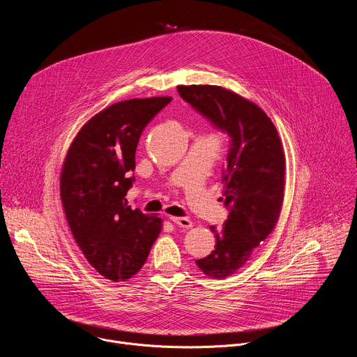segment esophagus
Masks as SVG:
<instances>
[{"instance_id":"1","label":"esophagus","mask_w":357,"mask_h":357,"mask_svg":"<svg viewBox=\"0 0 357 357\" xmlns=\"http://www.w3.org/2000/svg\"><path fill=\"white\" fill-rule=\"evenodd\" d=\"M169 220L174 222L175 225H178L179 227H185V229H190L193 226L192 220L188 218H175V216H169Z\"/></svg>"}]
</instances>
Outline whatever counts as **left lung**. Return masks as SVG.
I'll return each mask as SVG.
<instances>
[{
    "mask_svg": "<svg viewBox=\"0 0 357 357\" xmlns=\"http://www.w3.org/2000/svg\"><path fill=\"white\" fill-rule=\"evenodd\" d=\"M181 97L230 139L223 171V200L229 209L216 245L196 266L211 278L238 271L274 230L284 200L285 155L277 128L252 101L212 84L178 86Z\"/></svg>",
    "mask_w": 357,
    "mask_h": 357,
    "instance_id": "obj_1",
    "label": "left lung"
}]
</instances>
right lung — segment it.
<instances>
[{
	"label": "right lung",
	"instance_id": "obj_1",
	"mask_svg": "<svg viewBox=\"0 0 357 357\" xmlns=\"http://www.w3.org/2000/svg\"><path fill=\"white\" fill-rule=\"evenodd\" d=\"M172 97L119 101L77 132L61 174V199L70 231L89 264L112 281H127L144 266L161 233V218L131 209L135 149L146 124Z\"/></svg>",
	"mask_w": 357,
	"mask_h": 357
}]
</instances>
